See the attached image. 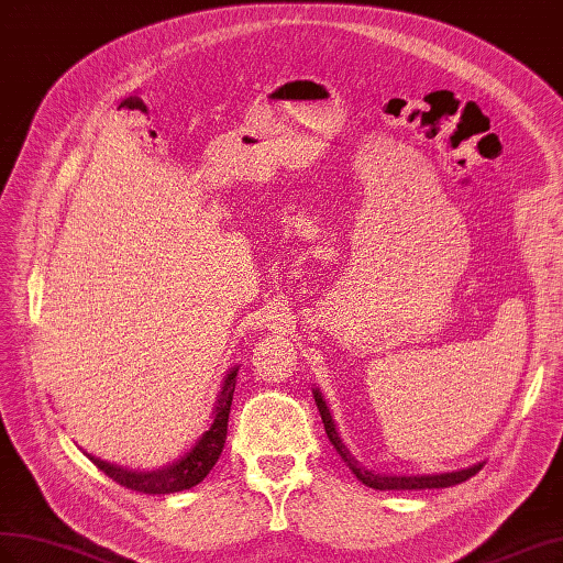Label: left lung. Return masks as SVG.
Wrapping results in <instances>:
<instances>
[{"mask_svg": "<svg viewBox=\"0 0 563 563\" xmlns=\"http://www.w3.org/2000/svg\"><path fill=\"white\" fill-rule=\"evenodd\" d=\"M313 399H316V407L321 411V421L325 426L328 432V440L333 442V446L338 450V454L344 459V464L352 468V473L356 475L358 481L364 485L373 487V489H430V487H450V485H459L468 481L471 475L478 473L483 468V464H473L468 468H461V471H452V473H435V475H385V473H373L364 466H358V461L350 454L347 446L340 440L338 435V428L333 416L328 411L325 399L321 397L319 390H313Z\"/></svg>", "mask_w": 563, "mask_h": 563, "instance_id": "1", "label": "left lung"}]
</instances>
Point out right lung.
<instances>
[{"instance_id":"right-lung-1","label":"right lung","mask_w":563,"mask_h":563,"mask_svg":"<svg viewBox=\"0 0 563 563\" xmlns=\"http://www.w3.org/2000/svg\"><path fill=\"white\" fill-rule=\"evenodd\" d=\"M235 383H238V366L225 373L221 393L216 397L209 430L201 432V438L195 442L192 450L185 452L178 461H173V464L156 471H128L88 454L90 461L99 471H104L111 481H117L128 489H135V493L170 495V493H180V489L195 487L197 483L207 478L209 471L213 468V464L219 461L223 452L225 432H228V413H230V405H233Z\"/></svg>"}]
</instances>
